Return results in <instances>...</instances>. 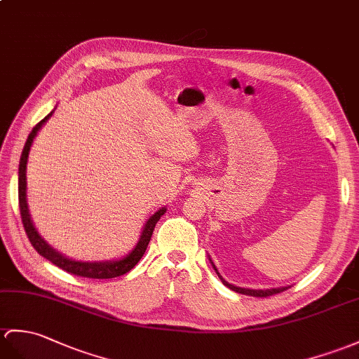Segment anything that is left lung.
I'll return each instance as SVG.
<instances>
[{"label": "left lung", "mask_w": 359, "mask_h": 359, "mask_svg": "<svg viewBox=\"0 0 359 359\" xmlns=\"http://www.w3.org/2000/svg\"><path fill=\"white\" fill-rule=\"evenodd\" d=\"M214 266V264H212ZM214 269H215V266H214ZM215 272H217V269H215ZM219 273V272H217ZM220 277V275H219ZM220 280H222V283L226 287H229V289H232V290H236V292H238V294H243V295H251V297H258V298H263V297H271V295H275V294H280V292H283V290H286L287 287H278V289H266V290H255V289H243V287H237V286H234V285H229L228 281H224L222 277H220Z\"/></svg>", "instance_id": "1"}]
</instances>
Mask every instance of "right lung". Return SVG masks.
<instances>
[{
  "mask_svg": "<svg viewBox=\"0 0 359 359\" xmlns=\"http://www.w3.org/2000/svg\"><path fill=\"white\" fill-rule=\"evenodd\" d=\"M53 114V111L47 114L43 121H39L33 130L30 131V135L27 137L26 145H24L21 159H20V168H18V198H20V212H21V220L24 224V229H26V234L30 240L32 246L36 249L39 255H43L44 258H47L48 262H52L57 268H61L62 271L69 272L72 275H78V277H84V278H97V280H104V278H114V277H121V275L127 273L128 271H131L135 266L139 263V260L142 258V255L145 254L147 246L151 240L153 231L156 223L159 222V219L165 214V208L157 211L156 214H153L151 217L148 219V222L145 223V228L142 231V236L139 238V243L136 245V248L133 251L123 257L122 260L118 262H104V263H82V262H74L67 258L64 255H61L52 246H48L44 238H41V236L38 234V231L35 229L30 219L29 214V208H27V198H26V188H27V182H26V168H27V157L30 153V147L33 144V139H35L36 133L39 131V128L43 127L44 122Z\"/></svg>",
  "mask_w": 359,
  "mask_h": 359,
  "instance_id": "add662e5",
  "label": "right lung"
}]
</instances>
